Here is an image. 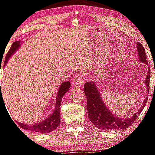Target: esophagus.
<instances>
[{"instance_id": "obj_1", "label": "esophagus", "mask_w": 155, "mask_h": 155, "mask_svg": "<svg viewBox=\"0 0 155 155\" xmlns=\"http://www.w3.org/2000/svg\"><path fill=\"white\" fill-rule=\"evenodd\" d=\"M73 85L75 87H81L83 85V77L81 74H76L73 80Z\"/></svg>"}]
</instances>
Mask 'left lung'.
I'll use <instances>...</instances> for the list:
<instances>
[{
    "mask_svg": "<svg viewBox=\"0 0 155 155\" xmlns=\"http://www.w3.org/2000/svg\"><path fill=\"white\" fill-rule=\"evenodd\" d=\"M137 51L140 62L144 63L145 65H148L145 49L142 44L139 42L137 43ZM150 74H151V70L148 67V75L145 81L148 94L146 98L143 101L142 107L139 110L138 112L133 114L132 117L127 119L120 118L111 113V111L109 110L107 107L102 100L98 88H97V86L94 82L92 81L87 82L84 85V92L87 98V110H88V115L90 121L100 130H117L127 129L130 127L136 121L139 114L142 112L148 100V92H149Z\"/></svg>",
    "mask_w": 155,
    "mask_h": 155,
    "instance_id": "obj_1",
    "label": "left lung"
}]
</instances>
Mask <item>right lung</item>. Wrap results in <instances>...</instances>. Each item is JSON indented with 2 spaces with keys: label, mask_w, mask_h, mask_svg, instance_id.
Here are the masks:
<instances>
[{
  "label": "right lung",
  "mask_w": 155,
  "mask_h": 155,
  "mask_svg": "<svg viewBox=\"0 0 155 155\" xmlns=\"http://www.w3.org/2000/svg\"><path fill=\"white\" fill-rule=\"evenodd\" d=\"M21 45V43L19 41H16L12 44L11 48H10L9 51L6 54L5 61H4V65L5 66L8 61L9 58L16 51L19 46ZM1 84V83H0ZM70 87V82H64L60 86L58 89V95H57L56 99V104H55V108L54 109L53 113L49 116L47 119L43 120L42 122L39 124H36L35 125H27V124H22V123H18L19 126L22 127L23 130H29V131L36 132V133H48L50 132L54 131L57 127L59 126L60 122H61V101H62V97H64V94L69 91Z\"/></svg>",
  "instance_id": "right-lung-1"
}]
</instances>
